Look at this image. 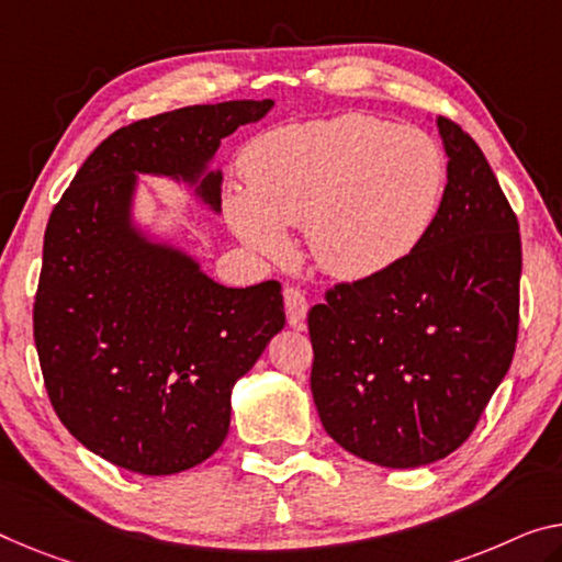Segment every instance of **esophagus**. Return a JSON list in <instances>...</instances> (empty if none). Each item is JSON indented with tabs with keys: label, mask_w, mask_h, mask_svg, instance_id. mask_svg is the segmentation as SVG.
I'll return each instance as SVG.
<instances>
[{
	"label": "esophagus",
	"mask_w": 562,
	"mask_h": 562,
	"mask_svg": "<svg viewBox=\"0 0 562 562\" xmlns=\"http://www.w3.org/2000/svg\"><path fill=\"white\" fill-rule=\"evenodd\" d=\"M283 306H286V318L291 326H299L304 324L306 318V311H308V301L304 296V291L296 289V286H286L283 289Z\"/></svg>",
	"instance_id": "34e87169"
}]
</instances>
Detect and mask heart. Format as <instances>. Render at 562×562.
<instances>
[{
  "label": "heart",
  "mask_w": 562,
  "mask_h": 562,
  "mask_svg": "<svg viewBox=\"0 0 562 562\" xmlns=\"http://www.w3.org/2000/svg\"><path fill=\"white\" fill-rule=\"evenodd\" d=\"M246 191L226 221L256 254H289L304 226L318 269L344 281L394 269L427 236L442 203L447 160L435 137L371 115L273 127L240 153Z\"/></svg>",
  "instance_id": "1"
}]
</instances>
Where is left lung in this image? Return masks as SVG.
<instances>
[{"mask_svg":"<svg viewBox=\"0 0 562 562\" xmlns=\"http://www.w3.org/2000/svg\"><path fill=\"white\" fill-rule=\"evenodd\" d=\"M447 186L437 218L394 269L339 283L308 311L311 394L336 445L392 470L472 435L510 369L520 226L480 145L437 117Z\"/></svg>","mask_w":562,"mask_h":562,"instance_id":"obj_1","label":"left lung"}]
</instances>
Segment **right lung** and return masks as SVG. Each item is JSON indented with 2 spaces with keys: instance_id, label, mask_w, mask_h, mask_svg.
<instances>
[{
  "instance_id": "1",
  "label": "right lung",
  "mask_w": 562,
  "mask_h": 562,
  "mask_svg": "<svg viewBox=\"0 0 562 562\" xmlns=\"http://www.w3.org/2000/svg\"><path fill=\"white\" fill-rule=\"evenodd\" d=\"M271 108L231 100L120 127L49 215L34 299L42 376L70 435L117 468L158 477L209 460L233 384L286 324L279 281L223 286L135 221L137 176L186 183L218 213L215 150Z\"/></svg>"
}]
</instances>
